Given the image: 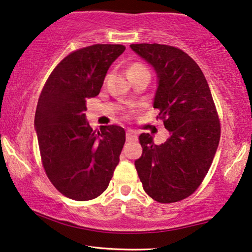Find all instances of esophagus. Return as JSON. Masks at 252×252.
<instances>
[{"label":"esophagus","instance_id":"obj_1","mask_svg":"<svg viewBox=\"0 0 252 252\" xmlns=\"http://www.w3.org/2000/svg\"><path fill=\"white\" fill-rule=\"evenodd\" d=\"M138 139V132L133 130L126 131V140L127 141H135Z\"/></svg>","mask_w":252,"mask_h":252}]
</instances>
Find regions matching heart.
<instances>
[{"label":"heart","instance_id":"1","mask_svg":"<svg viewBox=\"0 0 252 252\" xmlns=\"http://www.w3.org/2000/svg\"><path fill=\"white\" fill-rule=\"evenodd\" d=\"M141 69H147L145 66H142L141 63H133L127 69V73H131V71H137V70H141Z\"/></svg>","mask_w":252,"mask_h":252}]
</instances>
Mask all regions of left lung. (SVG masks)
<instances>
[{
	"instance_id": "left-lung-1",
	"label": "left lung",
	"mask_w": 252,
	"mask_h": 252,
	"mask_svg": "<svg viewBox=\"0 0 252 252\" xmlns=\"http://www.w3.org/2000/svg\"><path fill=\"white\" fill-rule=\"evenodd\" d=\"M157 75L154 107L169 131L165 143L139 137L142 155L134 161L142 187L159 203H173L196 190L209 171L220 141V121L209 84L198 65L178 48L130 45Z\"/></svg>"
}]
</instances>
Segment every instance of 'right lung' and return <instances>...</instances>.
<instances>
[{"instance_id": "obj_1", "label": "right lung", "mask_w": 252, "mask_h": 252, "mask_svg": "<svg viewBox=\"0 0 252 252\" xmlns=\"http://www.w3.org/2000/svg\"><path fill=\"white\" fill-rule=\"evenodd\" d=\"M126 47L93 45L69 54L50 74L34 117L46 174L63 195L89 201L104 191L120 160L126 131L119 126L93 130L86 99L97 96L107 70Z\"/></svg>"}]
</instances>
